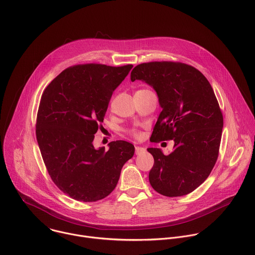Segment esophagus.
<instances>
[{
	"label": "esophagus",
	"instance_id": "34e87169",
	"mask_svg": "<svg viewBox=\"0 0 255 255\" xmlns=\"http://www.w3.org/2000/svg\"><path fill=\"white\" fill-rule=\"evenodd\" d=\"M144 151H145V148H144V147H141V146H136V147H135V153H136L137 155L143 153Z\"/></svg>",
	"mask_w": 255,
	"mask_h": 255
}]
</instances>
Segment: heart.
<instances>
[{"label":"heart","mask_w":255,"mask_h":255,"mask_svg":"<svg viewBox=\"0 0 255 255\" xmlns=\"http://www.w3.org/2000/svg\"><path fill=\"white\" fill-rule=\"evenodd\" d=\"M140 91H141V90H140ZM130 134H131L133 137H135V138H139L140 135H141V133H140L137 129H132V130L130 131Z\"/></svg>","instance_id":"b5f03b06"}]
</instances>
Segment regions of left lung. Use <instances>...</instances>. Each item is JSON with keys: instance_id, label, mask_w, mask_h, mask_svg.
<instances>
[{"instance_id": "left-lung-1", "label": "left lung", "mask_w": 255, "mask_h": 255, "mask_svg": "<svg viewBox=\"0 0 255 255\" xmlns=\"http://www.w3.org/2000/svg\"><path fill=\"white\" fill-rule=\"evenodd\" d=\"M135 80L155 90L162 108L151 135L154 142L174 141L168 155L147 149L154 158L149 183L165 197L188 195L207 179L219 155L223 115L215 93L200 70L183 62L138 64L131 71Z\"/></svg>"}]
</instances>
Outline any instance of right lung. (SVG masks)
<instances>
[{"mask_svg":"<svg viewBox=\"0 0 255 255\" xmlns=\"http://www.w3.org/2000/svg\"><path fill=\"white\" fill-rule=\"evenodd\" d=\"M132 64H77L64 69L44 90L36 119V138L46 169L57 188L80 202L110 195L133 144L117 140L95 149L93 140L115 89Z\"/></svg>","mask_w":255,"mask_h":255,"instance_id":"add662e5","label":"right lung"}]
</instances>
